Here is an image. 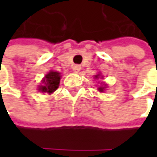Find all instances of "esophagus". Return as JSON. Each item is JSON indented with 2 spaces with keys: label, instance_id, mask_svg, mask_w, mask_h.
Returning <instances> with one entry per match:
<instances>
[{
  "label": "esophagus",
  "instance_id": "obj_1",
  "mask_svg": "<svg viewBox=\"0 0 157 157\" xmlns=\"http://www.w3.org/2000/svg\"><path fill=\"white\" fill-rule=\"evenodd\" d=\"M80 70H81V67H80L79 65H78V64L73 65V67H72V71H73L74 73H78Z\"/></svg>",
  "mask_w": 157,
  "mask_h": 157
}]
</instances>
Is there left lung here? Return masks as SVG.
<instances>
[{
	"label": "left lung",
	"mask_w": 157,
	"mask_h": 157,
	"mask_svg": "<svg viewBox=\"0 0 157 157\" xmlns=\"http://www.w3.org/2000/svg\"><path fill=\"white\" fill-rule=\"evenodd\" d=\"M96 79H98L99 78H100V74H98V75H95V77H94ZM105 86H99V88H98V90H99V92H100V93H103L104 91H105Z\"/></svg>",
	"instance_id": "obj_1"
}]
</instances>
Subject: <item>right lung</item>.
<instances>
[{
  "mask_svg": "<svg viewBox=\"0 0 157 157\" xmlns=\"http://www.w3.org/2000/svg\"><path fill=\"white\" fill-rule=\"evenodd\" d=\"M60 78H61L60 72L54 71H49L42 81L44 85L38 86V91L42 92V93L52 94L59 86Z\"/></svg>",
  "mask_w": 157,
  "mask_h": 157,
  "instance_id": "right-lung-1",
  "label": "right lung"
}]
</instances>
